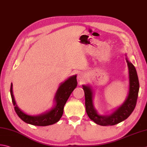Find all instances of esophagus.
Returning <instances> with one entry per match:
<instances>
[{
	"label": "esophagus",
	"mask_w": 147,
	"mask_h": 147,
	"mask_svg": "<svg viewBox=\"0 0 147 147\" xmlns=\"http://www.w3.org/2000/svg\"><path fill=\"white\" fill-rule=\"evenodd\" d=\"M77 78H78V80H80V81H83V80H84L85 76H84V74H83V73H80L78 74V75Z\"/></svg>",
	"instance_id": "34e87169"
}]
</instances>
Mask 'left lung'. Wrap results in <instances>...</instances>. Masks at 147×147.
<instances>
[{"label":"left lung","mask_w":147,"mask_h":147,"mask_svg":"<svg viewBox=\"0 0 147 147\" xmlns=\"http://www.w3.org/2000/svg\"><path fill=\"white\" fill-rule=\"evenodd\" d=\"M126 56V55H125ZM129 69V92L127 97L119 107L107 115H100L94 107L93 99L94 92L89 85H83L82 87L85 92V108L88 117L97 124L107 126L114 125L127 119L134 110L139 92V80L137 72L134 66L129 61L126 57Z\"/></svg>","instance_id":"1"}]
</instances>
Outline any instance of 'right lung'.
Segmentation results:
<instances>
[{"label": "right lung", "instance_id": "1", "mask_svg": "<svg viewBox=\"0 0 147 147\" xmlns=\"http://www.w3.org/2000/svg\"><path fill=\"white\" fill-rule=\"evenodd\" d=\"M76 86V75L70 76L64 82L60 83L55 95L53 107L50 110L38 115H30L19 108L14 97L12 83L11 84L10 92L13 104L14 106V110L23 121L33 125L47 126L54 124L59 121L63 115L65 103Z\"/></svg>", "mask_w": 147, "mask_h": 147}]
</instances>
